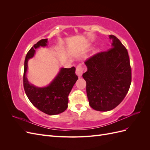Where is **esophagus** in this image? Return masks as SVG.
Wrapping results in <instances>:
<instances>
[{
    "label": "esophagus",
    "mask_w": 150,
    "mask_h": 150,
    "mask_svg": "<svg viewBox=\"0 0 150 150\" xmlns=\"http://www.w3.org/2000/svg\"><path fill=\"white\" fill-rule=\"evenodd\" d=\"M84 71V67L81 66V65H78L76 67V74L79 76V78L82 76L83 72Z\"/></svg>",
    "instance_id": "esophagus-1"
}]
</instances>
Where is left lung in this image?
<instances>
[{
  "label": "left lung",
  "instance_id": "obj_1",
  "mask_svg": "<svg viewBox=\"0 0 150 150\" xmlns=\"http://www.w3.org/2000/svg\"><path fill=\"white\" fill-rule=\"evenodd\" d=\"M112 47L85 61L83 74L90 106L99 111L113 110L123 100L131 83L128 52L116 36L110 35Z\"/></svg>",
  "mask_w": 150,
  "mask_h": 150
}]
</instances>
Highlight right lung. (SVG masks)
<instances>
[{
	"instance_id": "1",
	"label": "right lung",
	"mask_w": 150,
	"mask_h": 150,
	"mask_svg": "<svg viewBox=\"0 0 150 150\" xmlns=\"http://www.w3.org/2000/svg\"><path fill=\"white\" fill-rule=\"evenodd\" d=\"M47 39L40 40L27 53L24 61L23 84L25 93L29 101L38 110L49 115L64 112L67 108L68 96L78 80L76 68H61L59 72L46 87L38 88L31 84L26 77L28 62L35 54V49L47 46Z\"/></svg>"
}]
</instances>
